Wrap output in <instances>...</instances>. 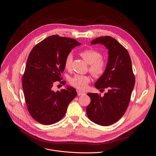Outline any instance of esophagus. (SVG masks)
<instances>
[{"instance_id":"obj_1","label":"esophagus","mask_w":156,"mask_h":156,"mask_svg":"<svg viewBox=\"0 0 156 156\" xmlns=\"http://www.w3.org/2000/svg\"><path fill=\"white\" fill-rule=\"evenodd\" d=\"M77 93H78V96H81V95H84V94H85V93H83V92H81V91H80L79 90L77 91Z\"/></svg>"}]
</instances>
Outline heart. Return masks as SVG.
I'll return each instance as SVG.
<instances>
[{
    "mask_svg": "<svg viewBox=\"0 0 156 156\" xmlns=\"http://www.w3.org/2000/svg\"><path fill=\"white\" fill-rule=\"evenodd\" d=\"M80 55L84 61L90 64L89 72L93 77L101 78L105 73L108 63L102 58V55L100 51L93 48H88L82 51ZM72 62L73 55L69 53L65 61V67L66 69H69L72 67ZM90 81V78L88 76L81 75H75L69 80L72 86L81 90L86 89Z\"/></svg>",
    "mask_w": 156,
    "mask_h": 156,
    "instance_id": "obj_1",
    "label": "heart"
}]
</instances>
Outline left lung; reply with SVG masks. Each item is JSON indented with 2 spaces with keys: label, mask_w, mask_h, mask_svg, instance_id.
Wrapping results in <instances>:
<instances>
[{
  "label": "left lung",
  "mask_w": 156,
  "mask_h": 156,
  "mask_svg": "<svg viewBox=\"0 0 156 156\" xmlns=\"http://www.w3.org/2000/svg\"><path fill=\"white\" fill-rule=\"evenodd\" d=\"M91 44H103L109 50L106 72L94 84L100 91L105 89L108 91L103 96L87 94L91 103L87 108V114L93 122L109 126L120 119L128 107L135 84L131 60L127 50L110 36L96 38Z\"/></svg>",
  "instance_id": "8db88e82"
}]
</instances>
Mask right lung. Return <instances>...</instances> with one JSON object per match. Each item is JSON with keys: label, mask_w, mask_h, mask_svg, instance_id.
<instances>
[{"label": "right lung", "mask_w": 156, "mask_h": 156, "mask_svg": "<svg viewBox=\"0 0 156 156\" xmlns=\"http://www.w3.org/2000/svg\"><path fill=\"white\" fill-rule=\"evenodd\" d=\"M81 45L76 40L51 35L37 44L28 57L22 77V87L27 109L37 122L50 125L60 121L68 105L76 96L72 87L56 92V81L62 80L66 56ZM63 85L66 82L60 81Z\"/></svg>", "instance_id": "add662e5"}]
</instances>
